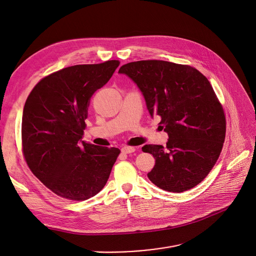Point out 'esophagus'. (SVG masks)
<instances>
[{
  "mask_svg": "<svg viewBox=\"0 0 256 256\" xmlns=\"http://www.w3.org/2000/svg\"><path fill=\"white\" fill-rule=\"evenodd\" d=\"M122 151L124 152V153H132V152H134L136 151V148L134 147H130V146H124L122 148Z\"/></svg>",
  "mask_w": 256,
  "mask_h": 256,
  "instance_id": "34e87169",
  "label": "esophagus"
}]
</instances>
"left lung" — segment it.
Listing matches in <instances>:
<instances>
[{"label":"left lung","mask_w":256,"mask_h":256,"mask_svg":"<svg viewBox=\"0 0 256 256\" xmlns=\"http://www.w3.org/2000/svg\"><path fill=\"white\" fill-rule=\"evenodd\" d=\"M118 72L136 84L168 134L166 147H142L155 158L149 180L168 192L194 188L216 164L226 138L224 112L210 82L190 65L162 60L130 62Z\"/></svg>","instance_id":"obj_1"}]
</instances>
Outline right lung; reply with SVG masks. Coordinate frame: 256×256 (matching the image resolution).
I'll return each instance as SVG.
<instances>
[{
    "label": "right lung",
    "instance_id": "1",
    "mask_svg": "<svg viewBox=\"0 0 256 256\" xmlns=\"http://www.w3.org/2000/svg\"><path fill=\"white\" fill-rule=\"evenodd\" d=\"M118 60L69 66L42 78L22 114V152L32 172L56 195L84 201L106 184L120 150L82 141L90 99Z\"/></svg>",
    "mask_w": 256,
    "mask_h": 256
}]
</instances>
